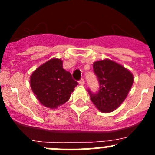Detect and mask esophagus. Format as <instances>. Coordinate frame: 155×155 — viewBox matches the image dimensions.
Here are the masks:
<instances>
[{
  "instance_id": "esophagus-1",
  "label": "esophagus",
  "mask_w": 155,
  "mask_h": 155,
  "mask_svg": "<svg viewBox=\"0 0 155 155\" xmlns=\"http://www.w3.org/2000/svg\"><path fill=\"white\" fill-rule=\"evenodd\" d=\"M78 83H79V84H81V85H83V84H84V83H85V81H84V79L81 78L80 81H79Z\"/></svg>"
}]
</instances>
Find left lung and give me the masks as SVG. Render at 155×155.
I'll list each match as a JSON object with an SVG mask.
<instances>
[{"label": "left lung", "mask_w": 155, "mask_h": 155, "mask_svg": "<svg viewBox=\"0 0 155 155\" xmlns=\"http://www.w3.org/2000/svg\"><path fill=\"white\" fill-rule=\"evenodd\" d=\"M94 74L99 83L98 92L87 90L93 102L102 113H110L120 106L127 98L134 82L130 71L110 60L93 64Z\"/></svg>", "instance_id": "8db88e82"}]
</instances>
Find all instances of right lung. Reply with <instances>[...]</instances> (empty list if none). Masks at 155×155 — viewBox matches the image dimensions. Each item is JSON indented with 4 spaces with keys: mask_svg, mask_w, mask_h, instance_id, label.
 Returning <instances> with one entry per match:
<instances>
[{
    "mask_svg": "<svg viewBox=\"0 0 155 155\" xmlns=\"http://www.w3.org/2000/svg\"><path fill=\"white\" fill-rule=\"evenodd\" d=\"M31 90L44 106L56 109L67 102L78 83L63 68L61 59H52L37 68L30 77Z\"/></svg>",
    "mask_w": 155,
    "mask_h": 155,
    "instance_id": "add662e5",
    "label": "right lung"
}]
</instances>
